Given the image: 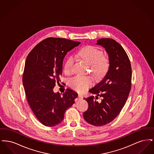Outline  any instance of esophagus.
<instances>
[{
  "mask_svg": "<svg viewBox=\"0 0 154 154\" xmlns=\"http://www.w3.org/2000/svg\"><path fill=\"white\" fill-rule=\"evenodd\" d=\"M82 99H83V96H82V95L79 94V96H78V97L77 98V100H82Z\"/></svg>",
  "mask_w": 154,
  "mask_h": 154,
  "instance_id": "esophagus-1",
  "label": "esophagus"
}]
</instances>
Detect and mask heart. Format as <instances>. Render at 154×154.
<instances>
[{"label":"heart","instance_id":"obj_1","mask_svg":"<svg viewBox=\"0 0 154 154\" xmlns=\"http://www.w3.org/2000/svg\"><path fill=\"white\" fill-rule=\"evenodd\" d=\"M77 57L88 63L91 72L97 77L104 76L109 69L110 62L109 57L103 55L102 51L95 46L87 45L83 47L78 52ZM74 60L72 56L66 59L63 66L66 73L71 72ZM93 80L89 76L77 75L70 80V85L74 90L82 92L89 88Z\"/></svg>","mask_w":154,"mask_h":154}]
</instances>
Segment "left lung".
I'll list each match as a JSON object with an SVG mask.
<instances>
[{"label": "left lung", "mask_w": 154, "mask_h": 154, "mask_svg": "<svg viewBox=\"0 0 154 154\" xmlns=\"http://www.w3.org/2000/svg\"><path fill=\"white\" fill-rule=\"evenodd\" d=\"M96 44L106 48L110 67L102 80L89 90L96 97L84 98L89 107L83 117L89 124L100 126L112 121L124 107L132 86V67L124 49L114 39L100 38ZM98 96L103 97L100 103L95 99Z\"/></svg>", "instance_id": "left-lung-1"}]
</instances>
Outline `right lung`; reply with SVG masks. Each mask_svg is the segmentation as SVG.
<instances>
[{
    "mask_svg": "<svg viewBox=\"0 0 154 154\" xmlns=\"http://www.w3.org/2000/svg\"><path fill=\"white\" fill-rule=\"evenodd\" d=\"M80 44L63 38H47L37 44L26 59L22 82L26 99L36 117L46 126L60 124L78 96L70 89L61 96L55 94L53 88L60 81L66 54Z\"/></svg>",
    "mask_w": 154,
    "mask_h": 154,
    "instance_id": "obj_1",
    "label": "right lung"
}]
</instances>
